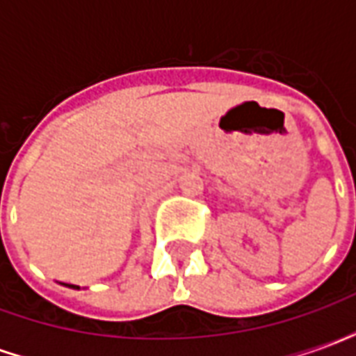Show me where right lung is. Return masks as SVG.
<instances>
[{"label": "right lung", "mask_w": 356, "mask_h": 356, "mask_svg": "<svg viewBox=\"0 0 356 356\" xmlns=\"http://www.w3.org/2000/svg\"><path fill=\"white\" fill-rule=\"evenodd\" d=\"M68 288H74V290H80V286H74V284H66Z\"/></svg>", "instance_id": "right-lung-1"}]
</instances>
